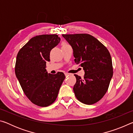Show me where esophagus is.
I'll return each mask as SVG.
<instances>
[{
    "instance_id": "1",
    "label": "esophagus",
    "mask_w": 133,
    "mask_h": 133,
    "mask_svg": "<svg viewBox=\"0 0 133 133\" xmlns=\"http://www.w3.org/2000/svg\"><path fill=\"white\" fill-rule=\"evenodd\" d=\"M64 75H65V76H66V77H67V76H69L70 75L69 73H65Z\"/></svg>"
}]
</instances>
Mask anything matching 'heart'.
<instances>
[{"instance_id": "1", "label": "heart", "mask_w": 133, "mask_h": 133, "mask_svg": "<svg viewBox=\"0 0 133 133\" xmlns=\"http://www.w3.org/2000/svg\"><path fill=\"white\" fill-rule=\"evenodd\" d=\"M67 44L65 43H62V47L64 46H66V45H67Z\"/></svg>"}]
</instances>
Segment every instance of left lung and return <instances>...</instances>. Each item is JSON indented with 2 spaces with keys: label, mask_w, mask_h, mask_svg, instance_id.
<instances>
[{
  "label": "left lung",
  "mask_w": 133,
  "mask_h": 133,
  "mask_svg": "<svg viewBox=\"0 0 133 133\" xmlns=\"http://www.w3.org/2000/svg\"><path fill=\"white\" fill-rule=\"evenodd\" d=\"M73 49L76 64L85 71L84 78L75 75L73 91L85 104L98 102L106 93L113 75L111 55L106 47L93 36L85 33L63 35Z\"/></svg>",
  "instance_id": "1"
}]
</instances>
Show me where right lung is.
I'll list each match as a JSON object with an SVG mask.
<instances>
[{
	"instance_id": "1",
	"label": "right lung",
	"mask_w": 133,
	"mask_h": 133,
	"mask_svg": "<svg viewBox=\"0 0 133 133\" xmlns=\"http://www.w3.org/2000/svg\"><path fill=\"white\" fill-rule=\"evenodd\" d=\"M60 40L57 35L36 36L17 53L16 76L27 97L38 106L47 107L55 102L65 78L63 72L51 75L46 69L50 51Z\"/></svg>"
}]
</instances>
